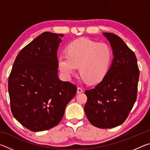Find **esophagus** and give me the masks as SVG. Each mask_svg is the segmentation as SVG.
<instances>
[{"instance_id": "obj_1", "label": "esophagus", "mask_w": 150, "mask_h": 150, "mask_svg": "<svg viewBox=\"0 0 150 150\" xmlns=\"http://www.w3.org/2000/svg\"><path fill=\"white\" fill-rule=\"evenodd\" d=\"M83 91V88H81V87H78L77 88V93L79 94V93H82Z\"/></svg>"}]
</instances>
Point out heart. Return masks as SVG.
I'll use <instances>...</instances> for the list:
<instances>
[{
	"label": "heart",
	"instance_id": "obj_1",
	"mask_svg": "<svg viewBox=\"0 0 150 150\" xmlns=\"http://www.w3.org/2000/svg\"><path fill=\"white\" fill-rule=\"evenodd\" d=\"M112 52L109 45L94 42L88 38H80L71 43L67 54L59 57V67L66 77L73 74L79 66V74L89 83L100 82L110 67Z\"/></svg>",
	"mask_w": 150,
	"mask_h": 150
}]
</instances>
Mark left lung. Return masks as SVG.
<instances>
[{"label": "left lung", "instance_id": "obj_1", "mask_svg": "<svg viewBox=\"0 0 150 150\" xmlns=\"http://www.w3.org/2000/svg\"><path fill=\"white\" fill-rule=\"evenodd\" d=\"M110 42L114 59L102 81L87 96L85 112L88 121L99 128H112L122 124L135 103L139 76L135 54L120 37L103 33Z\"/></svg>", "mask_w": 150, "mask_h": 150}]
</instances>
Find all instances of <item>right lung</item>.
<instances>
[{"mask_svg":"<svg viewBox=\"0 0 150 150\" xmlns=\"http://www.w3.org/2000/svg\"><path fill=\"white\" fill-rule=\"evenodd\" d=\"M63 36L45 32L35 38L18 54L9 75L12 115L33 132L57 126L77 93L75 85L58 78L57 51Z\"/></svg>","mask_w":150,"mask_h":150,"instance_id":"1","label":"right lung"}]
</instances>
